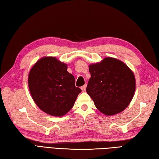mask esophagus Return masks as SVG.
<instances>
[{
    "mask_svg": "<svg viewBox=\"0 0 159 159\" xmlns=\"http://www.w3.org/2000/svg\"><path fill=\"white\" fill-rule=\"evenodd\" d=\"M86 87H87V85H83V86L81 87V89H82V92H85V91H86Z\"/></svg>",
    "mask_w": 159,
    "mask_h": 159,
    "instance_id": "34e87169",
    "label": "esophagus"
}]
</instances>
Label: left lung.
Segmentation results:
<instances>
[{"label":"left lung","instance_id":"8db88e82","mask_svg":"<svg viewBox=\"0 0 159 159\" xmlns=\"http://www.w3.org/2000/svg\"><path fill=\"white\" fill-rule=\"evenodd\" d=\"M89 70L91 78L86 91L101 113L114 116L129 105L136 81L126 64L113 57H105L98 63L90 64Z\"/></svg>","mask_w":159,"mask_h":159}]
</instances>
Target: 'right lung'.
Wrapping results in <instances>:
<instances>
[{
	"instance_id": "right-lung-1",
	"label": "right lung",
	"mask_w": 159,
	"mask_h": 159,
	"mask_svg": "<svg viewBox=\"0 0 159 159\" xmlns=\"http://www.w3.org/2000/svg\"><path fill=\"white\" fill-rule=\"evenodd\" d=\"M67 70V64L55 57H43L29 71L28 85L32 98L40 109L52 116H65L81 92Z\"/></svg>"
}]
</instances>
